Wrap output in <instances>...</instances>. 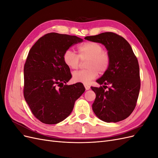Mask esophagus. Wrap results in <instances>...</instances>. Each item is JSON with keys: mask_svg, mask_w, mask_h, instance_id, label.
I'll return each mask as SVG.
<instances>
[{"mask_svg": "<svg viewBox=\"0 0 158 158\" xmlns=\"http://www.w3.org/2000/svg\"><path fill=\"white\" fill-rule=\"evenodd\" d=\"M84 87H85V89H86V90H88V89H89L90 87L89 86V85H88V84H84Z\"/></svg>", "mask_w": 158, "mask_h": 158, "instance_id": "34e87169", "label": "esophagus"}]
</instances>
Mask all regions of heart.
I'll return each instance as SVG.
<instances>
[{"mask_svg":"<svg viewBox=\"0 0 158 158\" xmlns=\"http://www.w3.org/2000/svg\"><path fill=\"white\" fill-rule=\"evenodd\" d=\"M102 45L95 42H85L78 48V55L71 49L66 50L63 55L65 64L71 69H76L81 59H88L86 63L87 69L76 71L73 74V80L75 82L89 83L98 75L106 72L110 63V58L107 52L103 51Z\"/></svg>","mask_w":158,"mask_h":158,"instance_id":"heart-1","label":"heart"}]
</instances>
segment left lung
I'll return each instance as SVG.
<instances>
[{
  "label": "left lung",
  "instance_id": "left-lung-1",
  "mask_svg": "<svg viewBox=\"0 0 158 158\" xmlns=\"http://www.w3.org/2000/svg\"><path fill=\"white\" fill-rule=\"evenodd\" d=\"M84 39L103 45L110 58L107 70L96 80L103 85L91 87L96 95L93 111L104 122L123 121L134 111L139 95L140 69L137 58L128 42L116 33L105 32Z\"/></svg>",
  "mask_w": 158,
  "mask_h": 158
}]
</instances>
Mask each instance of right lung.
I'll return each mask as SVG.
<instances>
[{
    "label": "right lung",
    "instance_id": "obj_1",
    "mask_svg": "<svg viewBox=\"0 0 158 158\" xmlns=\"http://www.w3.org/2000/svg\"><path fill=\"white\" fill-rule=\"evenodd\" d=\"M82 41L75 35L50 33L29 51L23 69V95L33 115L43 123L55 125L64 120L85 92L80 82L66 85L72 75L63 59L66 50Z\"/></svg>",
    "mask_w": 158,
    "mask_h": 158
}]
</instances>
